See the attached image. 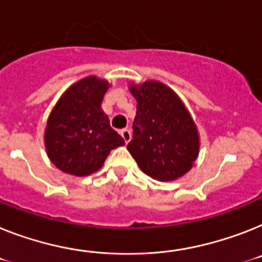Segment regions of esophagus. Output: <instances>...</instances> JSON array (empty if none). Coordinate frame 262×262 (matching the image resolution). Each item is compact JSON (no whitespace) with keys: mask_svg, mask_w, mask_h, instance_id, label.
<instances>
[{"mask_svg":"<svg viewBox=\"0 0 262 262\" xmlns=\"http://www.w3.org/2000/svg\"><path fill=\"white\" fill-rule=\"evenodd\" d=\"M120 135H121V137L124 138L125 144H127V142L130 141L132 133H130V130H129V129H122V130L120 132Z\"/></svg>","mask_w":262,"mask_h":262,"instance_id":"34e87169","label":"esophagus"}]
</instances>
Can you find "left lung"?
I'll use <instances>...</instances> for the list:
<instances>
[{
    "mask_svg": "<svg viewBox=\"0 0 262 262\" xmlns=\"http://www.w3.org/2000/svg\"><path fill=\"white\" fill-rule=\"evenodd\" d=\"M129 90L137 101V113L127 150L151 179H180L190 170L200 150L199 130L188 109L158 81L130 83Z\"/></svg>",
    "mask_w": 262,
    "mask_h": 262,
    "instance_id": "obj_1",
    "label": "left lung"
}]
</instances>
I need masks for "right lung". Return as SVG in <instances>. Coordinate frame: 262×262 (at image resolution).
<instances>
[{"label": "right lung", "instance_id": "1", "mask_svg": "<svg viewBox=\"0 0 262 262\" xmlns=\"http://www.w3.org/2000/svg\"><path fill=\"white\" fill-rule=\"evenodd\" d=\"M107 89V81L85 77L53 107L45 129V148L50 161L62 172L92 174L104 165L112 149L125 145L101 109Z\"/></svg>", "mask_w": 262, "mask_h": 262}]
</instances>
